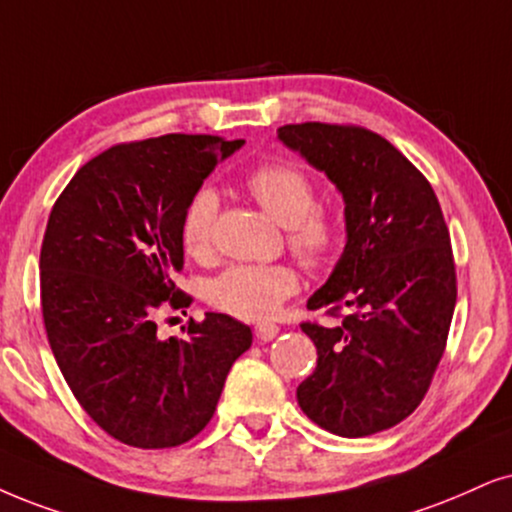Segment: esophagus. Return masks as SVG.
<instances>
[{
	"label": "esophagus",
	"instance_id": "obj_1",
	"mask_svg": "<svg viewBox=\"0 0 512 512\" xmlns=\"http://www.w3.org/2000/svg\"><path fill=\"white\" fill-rule=\"evenodd\" d=\"M255 335H257V340L269 342V340H274L276 335H278V326H276V323H269V321L257 323V326H255Z\"/></svg>",
	"mask_w": 512,
	"mask_h": 512
}]
</instances>
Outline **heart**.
I'll return each instance as SVG.
<instances>
[{"mask_svg": "<svg viewBox=\"0 0 512 512\" xmlns=\"http://www.w3.org/2000/svg\"><path fill=\"white\" fill-rule=\"evenodd\" d=\"M250 196L288 226V245L309 267H323L333 260L342 243L340 215L328 205L316 203V189L309 174L286 160L255 167L245 177ZM217 215V196L212 189H198L179 219L181 248L189 257L210 252L212 222ZM300 288V276L290 264H234L208 286V300L222 312L245 321H264L278 312L283 302Z\"/></svg>", "mask_w": 512, "mask_h": 512, "instance_id": "b5f03b06", "label": "heart"}]
</instances>
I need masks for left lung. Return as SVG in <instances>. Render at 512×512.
<instances>
[{"label": "left lung", "mask_w": 512, "mask_h": 512, "mask_svg": "<svg viewBox=\"0 0 512 512\" xmlns=\"http://www.w3.org/2000/svg\"><path fill=\"white\" fill-rule=\"evenodd\" d=\"M278 139L345 200V252L307 309L349 312L331 328L302 323L319 359L297 404L333 435H375L416 411L444 354L456 307L449 229L430 181L371 129L302 122Z\"/></svg>", "instance_id": "left-lung-1"}]
</instances>
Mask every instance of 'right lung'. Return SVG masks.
<instances>
[{
    "label": "right lung",
    "mask_w": 512,
    "mask_h": 512,
    "mask_svg": "<svg viewBox=\"0 0 512 512\" xmlns=\"http://www.w3.org/2000/svg\"><path fill=\"white\" fill-rule=\"evenodd\" d=\"M245 144L210 134L118 144L82 165L51 210L40 252L42 316L56 364L103 432L170 449L210 423L252 331L226 314L158 335V309L189 307L179 219L217 163Z\"/></svg>",
    "instance_id": "right-lung-1"
}]
</instances>
